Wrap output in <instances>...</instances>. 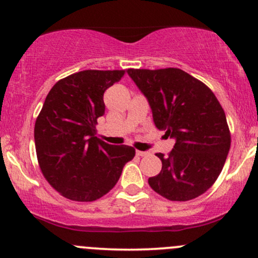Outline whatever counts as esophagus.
<instances>
[{
  "label": "esophagus",
  "instance_id": "34e87169",
  "mask_svg": "<svg viewBox=\"0 0 258 258\" xmlns=\"http://www.w3.org/2000/svg\"><path fill=\"white\" fill-rule=\"evenodd\" d=\"M136 154H137L138 156H147L149 153H148V152H141V150H137V152H136Z\"/></svg>",
  "mask_w": 258,
  "mask_h": 258
}]
</instances>
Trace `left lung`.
Returning a JSON list of instances; mask_svg holds the SVG:
<instances>
[{"label": "left lung", "mask_w": 258, "mask_h": 258, "mask_svg": "<svg viewBox=\"0 0 258 258\" xmlns=\"http://www.w3.org/2000/svg\"><path fill=\"white\" fill-rule=\"evenodd\" d=\"M147 97L153 119L165 136L176 139L159 174L148 183L172 201H188L211 188L220 176L230 148V132L223 108L214 92L178 68L128 69Z\"/></svg>", "instance_id": "left-lung-1"}]
</instances>
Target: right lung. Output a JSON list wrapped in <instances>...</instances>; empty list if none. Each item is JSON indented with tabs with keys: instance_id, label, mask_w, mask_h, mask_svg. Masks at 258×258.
<instances>
[{
	"instance_id": "right-lung-1",
	"label": "right lung",
	"mask_w": 258,
	"mask_h": 258,
	"mask_svg": "<svg viewBox=\"0 0 258 258\" xmlns=\"http://www.w3.org/2000/svg\"><path fill=\"white\" fill-rule=\"evenodd\" d=\"M125 70H84L59 80L47 94L35 122V147L41 172L59 194L94 201L110 191L126 162L130 146H111L96 136L105 112L104 92Z\"/></svg>"
}]
</instances>
